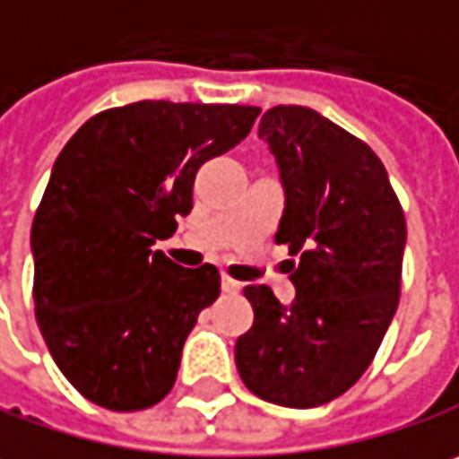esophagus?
Returning a JSON list of instances; mask_svg holds the SVG:
<instances>
[{"label":"esophagus","mask_w":459,"mask_h":459,"mask_svg":"<svg viewBox=\"0 0 459 459\" xmlns=\"http://www.w3.org/2000/svg\"><path fill=\"white\" fill-rule=\"evenodd\" d=\"M221 285H223V293H238V290H241V283H236V281L229 278V275H223Z\"/></svg>","instance_id":"1"}]
</instances>
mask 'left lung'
I'll return each mask as SVG.
<instances>
[{
  "label": "left lung",
  "mask_w": 459,
  "mask_h": 459,
  "mask_svg": "<svg viewBox=\"0 0 459 459\" xmlns=\"http://www.w3.org/2000/svg\"><path fill=\"white\" fill-rule=\"evenodd\" d=\"M275 155L285 210L278 244L296 299L247 285L255 325L236 340V368L256 397L316 408L351 390L382 345L400 299L405 215L374 150L307 106L259 122Z\"/></svg>",
  "instance_id": "left-lung-1"
}]
</instances>
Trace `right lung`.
Here are the masks:
<instances>
[{"label":"right lung","instance_id":"1","mask_svg":"<svg viewBox=\"0 0 459 459\" xmlns=\"http://www.w3.org/2000/svg\"><path fill=\"white\" fill-rule=\"evenodd\" d=\"M256 117V106L140 100L95 114L59 152L30 229L33 301L51 359L95 405L145 411L174 387L221 273L184 270L152 244L189 215L200 166Z\"/></svg>","mask_w":459,"mask_h":459}]
</instances>
